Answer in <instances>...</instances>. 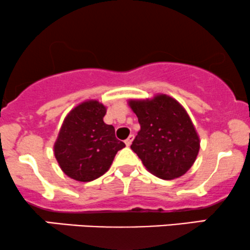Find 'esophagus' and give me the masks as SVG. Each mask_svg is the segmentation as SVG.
<instances>
[{
	"label": "esophagus",
	"mask_w": 250,
	"mask_h": 250,
	"mask_svg": "<svg viewBox=\"0 0 250 250\" xmlns=\"http://www.w3.org/2000/svg\"><path fill=\"white\" fill-rule=\"evenodd\" d=\"M133 139H134V135L133 134H131V135H128V138L127 139L125 140V145L126 146H131V144H132V141H133Z\"/></svg>",
	"instance_id": "obj_1"
}]
</instances>
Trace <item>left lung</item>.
Listing matches in <instances>:
<instances>
[{
  "label": "left lung",
  "instance_id": "8db88e82",
  "mask_svg": "<svg viewBox=\"0 0 250 250\" xmlns=\"http://www.w3.org/2000/svg\"><path fill=\"white\" fill-rule=\"evenodd\" d=\"M128 104L140 124L131 148L147 170L162 180L183 176L192 167L200 147L186 109L165 94L152 100H131Z\"/></svg>",
  "mask_w": 250,
  "mask_h": 250
}]
</instances>
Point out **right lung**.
<instances>
[{
  "mask_svg": "<svg viewBox=\"0 0 250 250\" xmlns=\"http://www.w3.org/2000/svg\"><path fill=\"white\" fill-rule=\"evenodd\" d=\"M106 107L90 100L75 106L64 118L54 155L61 170L79 182H90L109 170L118 150L125 144L118 140L115 127L104 123Z\"/></svg>",
  "mask_w": 250,
  "mask_h": 250,
  "instance_id": "right-lung-1",
  "label": "right lung"
}]
</instances>
